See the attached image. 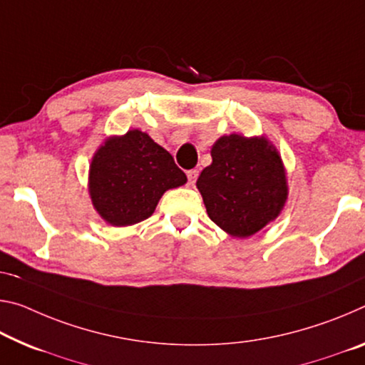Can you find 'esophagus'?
<instances>
[{
	"mask_svg": "<svg viewBox=\"0 0 365 365\" xmlns=\"http://www.w3.org/2000/svg\"><path fill=\"white\" fill-rule=\"evenodd\" d=\"M198 173H200V172L196 170V169L187 172V177H188V183H190V185H193V183L196 182V178H198Z\"/></svg>",
	"mask_w": 365,
	"mask_h": 365,
	"instance_id": "34e87169",
	"label": "esophagus"
}]
</instances>
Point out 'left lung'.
I'll use <instances>...</instances> for the list:
<instances>
[{"mask_svg": "<svg viewBox=\"0 0 365 365\" xmlns=\"http://www.w3.org/2000/svg\"><path fill=\"white\" fill-rule=\"evenodd\" d=\"M211 158L196 187L212 222L244 239L281 212L287 198L284 167L264 138L222 136Z\"/></svg>", "mask_w": 365, "mask_h": 365, "instance_id": "obj_1", "label": "left lung"}]
</instances>
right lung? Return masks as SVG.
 <instances>
[{"label":"right lung","instance_id":"add662e5","mask_svg":"<svg viewBox=\"0 0 365 365\" xmlns=\"http://www.w3.org/2000/svg\"><path fill=\"white\" fill-rule=\"evenodd\" d=\"M187 182L172 155L146 133L112 138L92 159L89 190L94 207L112 225H131L154 212L165 190Z\"/></svg>","mask_w":365,"mask_h":365}]
</instances>
